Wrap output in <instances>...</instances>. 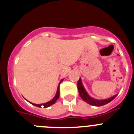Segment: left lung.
Instances as JSON below:
<instances>
[{
    "mask_svg": "<svg viewBox=\"0 0 134 134\" xmlns=\"http://www.w3.org/2000/svg\"><path fill=\"white\" fill-rule=\"evenodd\" d=\"M77 88L78 90H79V95H80V96L81 97V98L82 99L83 101L86 102L87 103H88V104L92 105L93 106H96V107H99V106H103L104 105H106L107 103H109L111 101H113V100L117 96V94H116L109 99H105L102 100L96 99L93 98V97H91L90 96L88 95V93H87L86 91L85 90V89H84L80 78L79 79V81H78Z\"/></svg>",
    "mask_w": 134,
    "mask_h": 134,
    "instance_id": "1",
    "label": "left lung"
}]
</instances>
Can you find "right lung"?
<instances>
[{"instance_id":"right-lung-1","label":"right lung","mask_w":134,"mask_h":134,"mask_svg":"<svg viewBox=\"0 0 134 134\" xmlns=\"http://www.w3.org/2000/svg\"><path fill=\"white\" fill-rule=\"evenodd\" d=\"M63 80V79H62V80H61L60 82H59V86H58V90H57L56 94H55V97H54V98L51 100V101H50V102H46V103H42V104H35V103H31V102H30V103H31L32 105H33L36 106V107H42V106H44L43 107L44 108H46V107H50V106H51L52 105L54 104L59 97V84H61V82H62Z\"/></svg>"}]
</instances>
